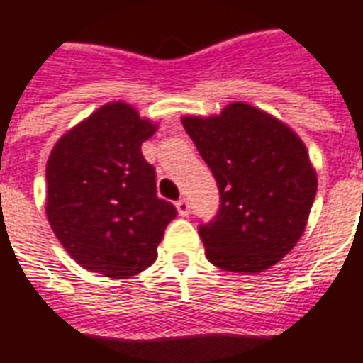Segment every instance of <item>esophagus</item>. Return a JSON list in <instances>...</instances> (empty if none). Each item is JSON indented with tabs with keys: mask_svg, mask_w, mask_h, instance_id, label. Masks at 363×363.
I'll return each mask as SVG.
<instances>
[{
	"mask_svg": "<svg viewBox=\"0 0 363 363\" xmlns=\"http://www.w3.org/2000/svg\"><path fill=\"white\" fill-rule=\"evenodd\" d=\"M175 206H177V211H179V215H181V217H188V213H190V203H188V200H184V198H182V200L177 201Z\"/></svg>",
	"mask_w": 363,
	"mask_h": 363,
	"instance_id": "esophagus-1",
	"label": "esophagus"
}]
</instances>
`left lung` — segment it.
Returning a JSON list of instances; mask_svg holds the SVG:
<instances>
[{"label":"left lung","mask_w":363,"mask_h":363,"mask_svg":"<svg viewBox=\"0 0 363 363\" xmlns=\"http://www.w3.org/2000/svg\"><path fill=\"white\" fill-rule=\"evenodd\" d=\"M181 121L220 192L217 217L198 230L209 262L240 274L272 268L297 245L316 198V169L304 143L247 102Z\"/></svg>","instance_id":"left-lung-1"}]
</instances>
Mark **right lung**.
Wrapping results in <instances>:
<instances>
[{
    "mask_svg": "<svg viewBox=\"0 0 363 363\" xmlns=\"http://www.w3.org/2000/svg\"><path fill=\"white\" fill-rule=\"evenodd\" d=\"M156 129L131 104L106 102L52 146L47 220L89 272L123 280L152 267L177 217L173 203L156 196V171L140 152Z\"/></svg>",
    "mask_w": 363,
    "mask_h": 363,
    "instance_id": "add662e5",
    "label": "right lung"
}]
</instances>
